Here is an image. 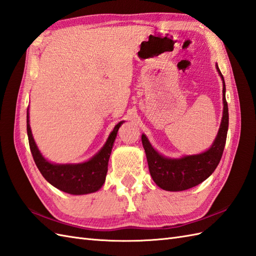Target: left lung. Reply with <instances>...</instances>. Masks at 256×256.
Masks as SVG:
<instances>
[{
    "mask_svg": "<svg viewBox=\"0 0 256 256\" xmlns=\"http://www.w3.org/2000/svg\"><path fill=\"white\" fill-rule=\"evenodd\" d=\"M217 70L224 81V77L220 70H218V66ZM225 92L226 88L225 82H224V113L220 128L213 146L206 152L198 155H190V156H184L179 160L166 158L155 151L150 144L146 136L142 134L141 139L146 154L148 170L154 182L160 188L167 191H182L190 189L203 182L216 170L222 156L224 148H225L229 124L228 104Z\"/></svg>",
    "mask_w": 256,
    "mask_h": 256,
    "instance_id": "8db88e82",
    "label": "left lung"
}]
</instances>
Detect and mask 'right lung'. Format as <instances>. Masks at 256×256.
Segmentation results:
<instances>
[{"mask_svg":"<svg viewBox=\"0 0 256 256\" xmlns=\"http://www.w3.org/2000/svg\"><path fill=\"white\" fill-rule=\"evenodd\" d=\"M122 124V122L116 124L103 148L90 160L82 164L58 165L51 164L44 160L39 152L32 138V134H31L27 112V134L30 151L34 163L42 176L60 191L70 193V194H86V193L96 192L101 188L105 182L112 148H113L117 132Z\"/></svg>","mask_w":256,"mask_h":256,"instance_id":"right-lung-1","label":"right lung"}]
</instances>
